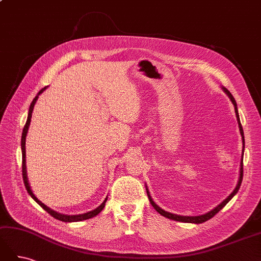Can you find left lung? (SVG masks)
I'll list each match as a JSON object with an SVG mask.
<instances>
[{
    "mask_svg": "<svg viewBox=\"0 0 261 261\" xmlns=\"http://www.w3.org/2000/svg\"><path fill=\"white\" fill-rule=\"evenodd\" d=\"M222 89L224 90V92L227 94L228 97H230V99H231V101H232V103L234 105V109H235V113H236V118H238V123H239V127H240V133H241V135H242V140H243V154H242V161H241V169H240V177H239V181H238V185H236V187H235V189L234 191L231 193V195L227 197L226 199H224L222 202H221L220 204H218V206L215 208V209H212L211 211H209V212H207V213H204V215H202V216H196V217H187V216H178V215H174V213H171V212H168V211H165V210H163V209H161L159 206H156L155 204V202L152 200V198H151V196H150V193H149V191H148V188H146V191H147V195H148V198H149V200H150V203L152 204V207L160 213L161 216H163V217H165V218H168V219H171V220H174V221H179V222H185V223H196V224H198V223H202V222H206V221H208L209 219H211L212 217H215L217 213L222 209L225 204L230 201L233 197L235 196V194L239 192V189H240V187H241V184H242V179H243V155H244V148H245V140H244V132H243V127H242V124H241V121H240V115H239V110H238V105H236V101H235V99L233 98V96L231 94V92L228 91L226 88H224V87H222ZM147 187V186H146Z\"/></svg>",
    "mask_w": 261,
    "mask_h": 261,
    "instance_id": "left-lung-1",
    "label": "left lung"
}]
</instances>
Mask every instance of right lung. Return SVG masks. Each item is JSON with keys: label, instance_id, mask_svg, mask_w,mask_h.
Returning <instances> with one entry per match:
<instances>
[{"label": "right lung", "instance_id": "right-lung-1", "mask_svg": "<svg viewBox=\"0 0 261 261\" xmlns=\"http://www.w3.org/2000/svg\"><path fill=\"white\" fill-rule=\"evenodd\" d=\"M48 87H44V88H42L40 91H39V93L37 94V96L35 97V99L33 100V102H31V105L29 107V112H28V117H27V122L25 124V126H23V129H22V134H21V154H22V179H23V184H25L26 186V189L28 194L33 197V199L39 204V206L42 207L46 212L50 213V215L58 219L60 221H63V222H78V221H83V220H87V219H91L93 217L98 216L99 213L103 210L105 206H106V202L108 200V197L105 199V201L102 202L100 206L96 209H93L89 212H86V213H82V215H75V216H67V215H63V213H60V212H57L52 210L51 208H49L48 206H45V204L39 200L37 197L35 196V194L33 193V191H31L30 188V185L28 183V177H27V170H26V136H27V133H28V128H29V125H30V121H31V115H33V111H34V107L36 105V102L39 98V94H41Z\"/></svg>", "mask_w": 261, "mask_h": 261}]
</instances>
